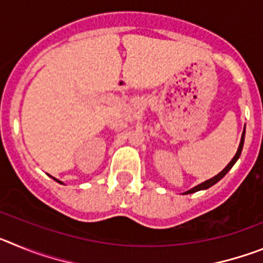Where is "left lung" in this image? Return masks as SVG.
Here are the masks:
<instances>
[{
	"instance_id": "8db88e82",
	"label": "left lung",
	"mask_w": 263,
	"mask_h": 263,
	"mask_svg": "<svg viewBox=\"0 0 263 263\" xmlns=\"http://www.w3.org/2000/svg\"><path fill=\"white\" fill-rule=\"evenodd\" d=\"M243 139H245V129H243L242 137H241V142H240V146H238V150H237L236 155H234V157H233V159H232L231 162H229V163H228V166L225 167L224 170H222L221 173H218L217 175H216V176H213V178H211V179H208V180H205V182H203V183H201V184L196 185V187L191 188V190H188V191H187V192H184V194H185V195H187V194H194V192L201 191V190H206V188H210V187H212L213 184H216V183H217L218 180H221V179L224 178L225 175H227V174H228V171H229V170H231L232 167H233V164L236 163V162H237V159H238V158H240V155H241V152H242Z\"/></svg>"
}]
</instances>
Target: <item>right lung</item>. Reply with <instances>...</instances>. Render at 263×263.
Here are the masks:
<instances>
[{"label":"right lung","instance_id":"add662e5","mask_svg":"<svg viewBox=\"0 0 263 263\" xmlns=\"http://www.w3.org/2000/svg\"><path fill=\"white\" fill-rule=\"evenodd\" d=\"M53 179H55V178H53ZM55 180H57V182H59V180H58V179H55ZM59 183H62V182H59Z\"/></svg>","mask_w":263,"mask_h":263}]
</instances>
